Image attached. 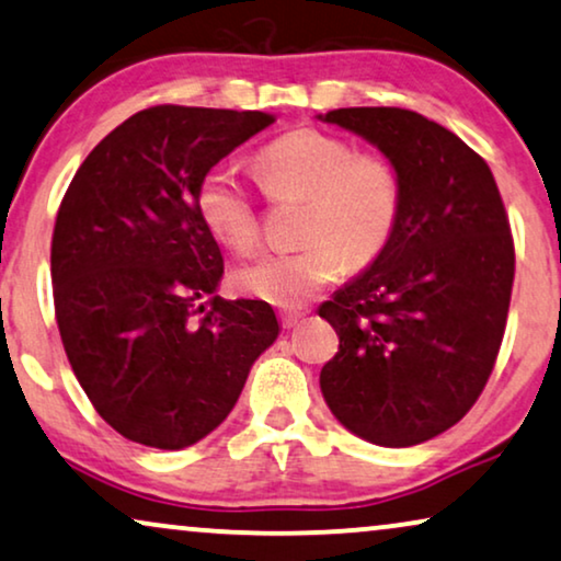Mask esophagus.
Masks as SVG:
<instances>
[{
    "label": "esophagus",
    "instance_id": "1",
    "mask_svg": "<svg viewBox=\"0 0 561 561\" xmlns=\"http://www.w3.org/2000/svg\"><path fill=\"white\" fill-rule=\"evenodd\" d=\"M301 317H304L301 311H280V313H278L283 329H294V327L298 324V321H301Z\"/></svg>",
    "mask_w": 561,
    "mask_h": 561
}]
</instances>
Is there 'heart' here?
Listing matches in <instances>:
<instances>
[{
    "instance_id": "1",
    "label": "heart",
    "mask_w": 561,
    "mask_h": 561,
    "mask_svg": "<svg viewBox=\"0 0 561 561\" xmlns=\"http://www.w3.org/2000/svg\"><path fill=\"white\" fill-rule=\"evenodd\" d=\"M255 168L275 202H304V244L244 263L232 283L244 296L296 309L352 267L370 265L393 240L403 206L401 168L388 152L355 150L347 137L298 127L260 148ZM198 217L221 244L250 252L260 242L255 204L227 165L196 188Z\"/></svg>"
}]
</instances>
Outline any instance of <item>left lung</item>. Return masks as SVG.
<instances>
[{"label": "left lung", "instance_id": "8db88e82", "mask_svg": "<svg viewBox=\"0 0 561 561\" xmlns=\"http://www.w3.org/2000/svg\"><path fill=\"white\" fill-rule=\"evenodd\" d=\"M319 119L365 137L401 168L393 240L319 306L340 336L321 367L340 424L380 447H413L455 426L493 373L516 250L485 160L455 133L398 106Z\"/></svg>", "mask_w": 561, "mask_h": 561}]
</instances>
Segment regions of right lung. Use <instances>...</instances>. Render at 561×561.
<instances>
[{"label":"right lung","mask_w":561,"mask_h":561,"mask_svg":"<svg viewBox=\"0 0 561 561\" xmlns=\"http://www.w3.org/2000/svg\"><path fill=\"white\" fill-rule=\"evenodd\" d=\"M273 122L150 106L89 152L60 202L50 244L60 340L91 405L129 442L204 439L278 336L271 304L217 296L225 260L196 209L202 175Z\"/></svg>","instance_id":"1"}]
</instances>
